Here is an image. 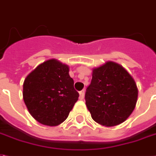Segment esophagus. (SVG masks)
<instances>
[{
  "label": "esophagus",
  "mask_w": 156,
  "mask_h": 156,
  "mask_svg": "<svg viewBox=\"0 0 156 156\" xmlns=\"http://www.w3.org/2000/svg\"><path fill=\"white\" fill-rule=\"evenodd\" d=\"M79 94H80V100L84 99V96H85V90H80V91L79 92Z\"/></svg>",
  "instance_id": "esophagus-1"
}]
</instances>
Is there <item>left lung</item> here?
<instances>
[{
    "mask_svg": "<svg viewBox=\"0 0 156 156\" xmlns=\"http://www.w3.org/2000/svg\"><path fill=\"white\" fill-rule=\"evenodd\" d=\"M86 107L95 122L104 126L123 123L136 108L138 89L122 66L107 61L92 70L86 92Z\"/></svg>",
    "mask_w": 156,
    "mask_h": 156,
    "instance_id": "8db88e82",
    "label": "left lung"
}]
</instances>
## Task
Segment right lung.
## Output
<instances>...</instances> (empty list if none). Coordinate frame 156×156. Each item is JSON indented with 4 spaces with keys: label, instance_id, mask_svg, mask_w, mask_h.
I'll use <instances>...</instances> for the list:
<instances>
[{
    "label": "right lung",
    "instance_id": "obj_1",
    "mask_svg": "<svg viewBox=\"0 0 156 156\" xmlns=\"http://www.w3.org/2000/svg\"><path fill=\"white\" fill-rule=\"evenodd\" d=\"M70 68L55 59L40 64L23 83V100L39 123L55 126L66 120L79 93L74 89Z\"/></svg>",
    "mask_w": 156,
    "mask_h": 156
}]
</instances>
